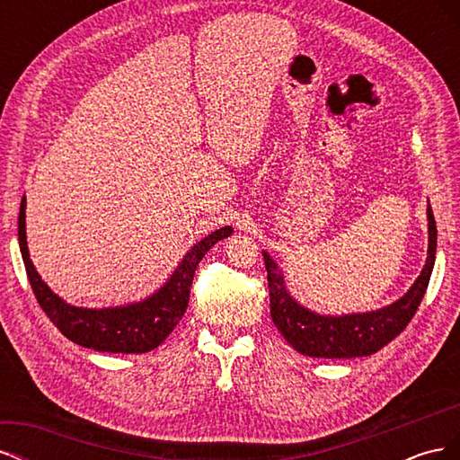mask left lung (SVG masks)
I'll return each instance as SVG.
<instances>
[{"label": "left lung", "instance_id": "obj_1", "mask_svg": "<svg viewBox=\"0 0 460 460\" xmlns=\"http://www.w3.org/2000/svg\"><path fill=\"white\" fill-rule=\"evenodd\" d=\"M438 228L428 205V257L426 264L405 296L384 309L341 316H324L305 309L288 294L284 276L267 252H262L269 276L270 316L284 340L301 355L318 358H353L380 351L407 328L426 294L434 269Z\"/></svg>", "mask_w": 460, "mask_h": 460}]
</instances>
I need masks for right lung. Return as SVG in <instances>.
Here are the masks:
<instances>
[{
    "label": "right lung",
    "instance_id": "right-lung-1",
    "mask_svg": "<svg viewBox=\"0 0 460 460\" xmlns=\"http://www.w3.org/2000/svg\"><path fill=\"white\" fill-rule=\"evenodd\" d=\"M24 208L26 198H22L19 211V245L26 274H29L41 311L49 316L65 338L88 349L107 353H147L159 347L186 313L191 280L199 261L217 242L228 238L234 232L232 226H225L205 235L180 261L178 269L166 284L147 299L124 305V307L84 309L73 307L55 296L36 272L29 255V245H26Z\"/></svg>",
    "mask_w": 460,
    "mask_h": 460
}]
</instances>
